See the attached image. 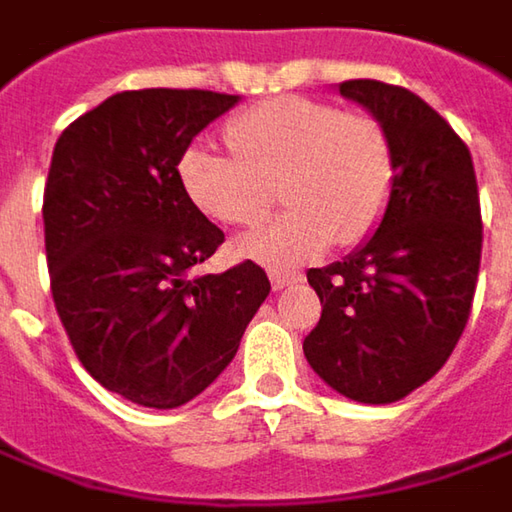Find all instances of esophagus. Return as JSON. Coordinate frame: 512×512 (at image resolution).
<instances>
[{
	"label": "esophagus",
	"instance_id": "esophagus-1",
	"mask_svg": "<svg viewBox=\"0 0 512 512\" xmlns=\"http://www.w3.org/2000/svg\"><path fill=\"white\" fill-rule=\"evenodd\" d=\"M297 282H303V274L300 271H271V285H274V291H282V288H288V285H297Z\"/></svg>",
	"mask_w": 512,
	"mask_h": 512
}]
</instances>
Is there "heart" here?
Returning <instances> with one entry per match:
<instances>
[{"mask_svg":"<svg viewBox=\"0 0 512 512\" xmlns=\"http://www.w3.org/2000/svg\"><path fill=\"white\" fill-rule=\"evenodd\" d=\"M233 154L195 142L183 151L177 177L189 201L218 224L253 227L265 218L274 183L291 203L241 250L271 268L320 256L335 238L361 241L382 221L393 189V151L384 128L367 113L303 95L262 101L227 130Z\"/></svg>","mask_w":512,"mask_h":512,"instance_id":"heart-1","label":"heart"}]
</instances>
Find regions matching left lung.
Wrapping results in <instances>:
<instances>
[{"instance_id": "left-lung-1", "label": "left lung", "mask_w": 512, "mask_h": 512, "mask_svg": "<svg viewBox=\"0 0 512 512\" xmlns=\"http://www.w3.org/2000/svg\"><path fill=\"white\" fill-rule=\"evenodd\" d=\"M338 90L387 133L393 189L373 236L306 274L323 311L303 352L347 399L387 405L428 382L463 335L484 241L478 183L466 142L420 95L370 78Z\"/></svg>"}]
</instances>
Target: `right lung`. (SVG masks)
Returning a JSON list of instances; mask_svg holds the SVG:
<instances>
[{
    "label": "right lung",
    "instance_id": "add662e5",
    "mask_svg": "<svg viewBox=\"0 0 512 512\" xmlns=\"http://www.w3.org/2000/svg\"><path fill=\"white\" fill-rule=\"evenodd\" d=\"M238 95L128 90L60 133L43 224L52 297L78 361L145 408H180L233 361L271 282L256 262L192 279L224 233L180 186L189 142Z\"/></svg>",
    "mask_w": 512,
    "mask_h": 512
}]
</instances>
